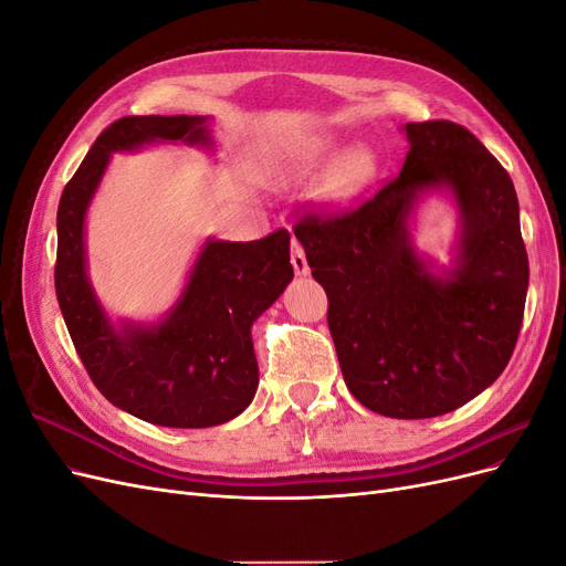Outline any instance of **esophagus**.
I'll return each instance as SVG.
<instances>
[{
    "label": "esophagus",
    "instance_id": "1",
    "mask_svg": "<svg viewBox=\"0 0 566 566\" xmlns=\"http://www.w3.org/2000/svg\"><path fill=\"white\" fill-rule=\"evenodd\" d=\"M290 262H293V269H295L297 276H306V273L312 271V269H310V262H306L304 248H302L297 241H293V254H290Z\"/></svg>",
    "mask_w": 566,
    "mask_h": 566
}]
</instances>
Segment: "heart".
<instances>
[{
    "instance_id": "b5f03b06",
    "label": "heart",
    "mask_w": 566,
    "mask_h": 566,
    "mask_svg": "<svg viewBox=\"0 0 566 566\" xmlns=\"http://www.w3.org/2000/svg\"><path fill=\"white\" fill-rule=\"evenodd\" d=\"M337 153V139L331 134H300L290 136L266 160V177L273 184H287L316 172ZM378 172L375 153L358 144L347 148L331 165L325 175L321 198L328 205H347L366 191V186Z\"/></svg>"
}]
</instances>
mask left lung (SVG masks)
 <instances>
[{"label": "left lung", "instance_id": "obj_1", "mask_svg": "<svg viewBox=\"0 0 566 566\" xmlns=\"http://www.w3.org/2000/svg\"><path fill=\"white\" fill-rule=\"evenodd\" d=\"M399 177L361 208L295 227L312 276L328 293V325L349 391L375 413L437 418L505 370L522 328L528 260L520 202L503 165L449 119L401 127ZM459 214L450 266L412 243L422 197Z\"/></svg>", "mask_w": 566, "mask_h": 566}]
</instances>
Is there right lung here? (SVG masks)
Here are the masks:
<instances>
[{
	"label": "right lung",
	"instance_id": "add662e5",
	"mask_svg": "<svg viewBox=\"0 0 566 566\" xmlns=\"http://www.w3.org/2000/svg\"><path fill=\"white\" fill-rule=\"evenodd\" d=\"M158 144L214 150L210 117L127 115L98 136L59 202L56 297L84 368L113 406L160 427L200 430L233 420L254 399L252 323L295 271L283 229L250 243L208 238L158 321H113L90 281L84 224L113 153Z\"/></svg>",
	"mask_w": 566,
	"mask_h": 566
}]
</instances>
